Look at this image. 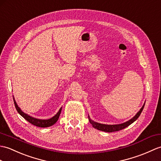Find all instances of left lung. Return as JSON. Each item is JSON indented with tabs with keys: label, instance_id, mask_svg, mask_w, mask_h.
Returning a JSON list of instances; mask_svg holds the SVG:
<instances>
[{
	"label": "left lung",
	"instance_id": "8db88e82",
	"mask_svg": "<svg viewBox=\"0 0 161 161\" xmlns=\"http://www.w3.org/2000/svg\"><path fill=\"white\" fill-rule=\"evenodd\" d=\"M145 103L143 104V106H142V108H141L140 110L134 116L133 118H132L131 119H130V120L126 121L125 123H121V124H117V125L102 124V123H97L95 121H93L92 119L90 118L89 116H88V120H89L90 123H91L92 124L93 128L97 129V130H101V131H103V132H113L119 131V130L124 129V128H126V127H128L130 124H132L133 122L135 121L136 119L139 118L140 114H141V112L143 111V110Z\"/></svg>",
	"mask_w": 161,
	"mask_h": 161
}]
</instances>
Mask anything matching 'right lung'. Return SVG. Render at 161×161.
Instances as JSON below:
<instances>
[{"instance_id": "obj_1", "label": "right lung", "mask_w": 161, "mask_h": 161, "mask_svg": "<svg viewBox=\"0 0 161 161\" xmlns=\"http://www.w3.org/2000/svg\"><path fill=\"white\" fill-rule=\"evenodd\" d=\"M14 102L18 113H19L22 117H23L25 119H26L27 121H29L30 123H31L32 125H36L37 127H40V128H47V127H50L51 125H54L58 120L59 117V115H60L61 111H62V108H61L60 109H59V110L58 112V113L56 114L54 117H53L49 119H38L34 117H32L31 116L28 115L27 114H25V113H23V112L20 110V108L17 105L16 101L14 99Z\"/></svg>"}]
</instances>
